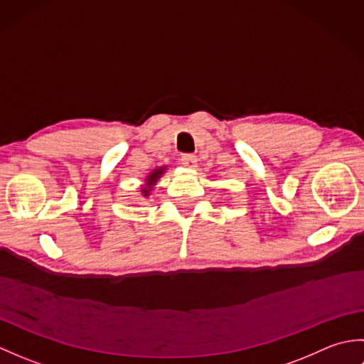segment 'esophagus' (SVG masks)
I'll return each mask as SVG.
<instances>
[{
	"instance_id": "esophagus-1",
	"label": "esophagus",
	"mask_w": 364,
	"mask_h": 364,
	"mask_svg": "<svg viewBox=\"0 0 364 364\" xmlns=\"http://www.w3.org/2000/svg\"><path fill=\"white\" fill-rule=\"evenodd\" d=\"M181 164L186 168H196L197 167V156H194V154H183Z\"/></svg>"
}]
</instances>
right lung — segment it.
<instances>
[{
	"instance_id": "1",
	"label": "right lung",
	"mask_w": 364,
	"mask_h": 364,
	"mask_svg": "<svg viewBox=\"0 0 364 364\" xmlns=\"http://www.w3.org/2000/svg\"><path fill=\"white\" fill-rule=\"evenodd\" d=\"M166 170H167L166 166L156 167V168H153L151 172L145 176L144 184H142V188H141V192H142L144 197H149L150 196V192L153 191V186L158 183V180L162 176V173L166 172Z\"/></svg>"
}]
</instances>
